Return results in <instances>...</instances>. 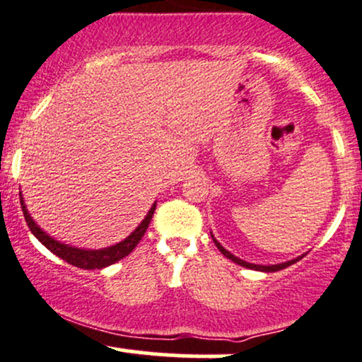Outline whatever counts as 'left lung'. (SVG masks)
<instances>
[{"mask_svg":"<svg viewBox=\"0 0 362 362\" xmlns=\"http://www.w3.org/2000/svg\"><path fill=\"white\" fill-rule=\"evenodd\" d=\"M211 236H213V242H214V245L216 247L219 248V252L223 253L224 257H226V259H230V260H233L235 264H238V265H242V267H247V269H253V271H260V272H277V271H281V269H286V267H289V265H293V264H296L298 260L300 259H303V257L306 255V253H303V255H300V257H296V259H293V260H288V262H281V264H272V265H262V264H250V262H247V260H242L240 259V257H236V255H233V253L231 252H228L226 248L223 247L221 243L218 242V240L214 238V235L211 233Z\"/></svg>","mask_w":362,"mask_h":362,"instance_id":"1","label":"left lung"}]
</instances>
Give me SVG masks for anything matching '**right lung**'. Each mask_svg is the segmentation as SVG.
I'll list each match as a JSON object with an SVG mask.
<instances>
[{
	"label": "right lung",
	"mask_w": 362,
	"mask_h": 362,
	"mask_svg": "<svg viewBox=\"0 0 362 362\" xmlns=\"http://www.w3.org/2000/svg\"><path fill=\"white\" fill-rule=\"evenodd\" d=\"M20 204H22L25 221H27L28 228H30L32 235H34L35 238L39 240V242L42 243L45 248H47V250H51L54 255H57L59 259L74 265V267L85 269V271L109 267V265L115 264V262L124 259V257H127L129 253L134 250L136 245L139 243L141 238H143V235L146 233L149 221H151L153 214H155V209H156V202H155V204L151 206V209L148 211L146 218H144L143 221L139 223V226L136 228V230L132 231L127 238H124L122 242L110 245V247H105V248H98V250H93V248H78V247H73V245L61 243L59 240L52 238V236H49L47 233H45L42 228H40L39 224L34 221V218H32L30 213H28L27 206H25L22 192H20Z\"/></svg>",
	"instance_id": "add662e5"
}]
</instances>
